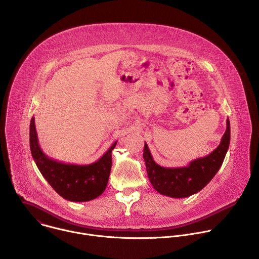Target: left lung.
Listing matches in <instances>:
<instances>
[{
    "instance_id": "obj_1",
    "label": "left lung",
    "mask_w": 259,
    "mask_h": 259,
    "mask_svg": "<svg viewBox=\"0 0 259 259\" xmlns=\"http://www.w3.org/2000/svg\"><path fill=\"white\" fill-rule=\"evenodd\" d=\"M231 141V125L227 120V130L216 149L208 156L198 158L188 166L166 168L157 164L144 143L143 159L147 176L154 189L161 195L171 198H187L203 190L215 176L224 163Z\"/></svg>"
}]
</instances>
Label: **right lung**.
Wrapping results in <instances>:
<instances>
[{
    "instance_id": "add662e5",
    "label": "right lung",
    "mask_w": 259,
    "mask_h": 259,
    "mask_svg": "<svg viewBox=\"0 0 259 259\" xmlns=\"http://www.w3.org/2000/svg\"><path fill=\"white\" fill-rule=\"evenodd\" d=\"M117 142L115 141L94 163L88 165L62 163L48 157L42 151L34 118L30 120L29 146L33 161L53 190L63 199L71 202L91 201L104 192L112 168V152Z\"/></svg>"
}]
</instances>
